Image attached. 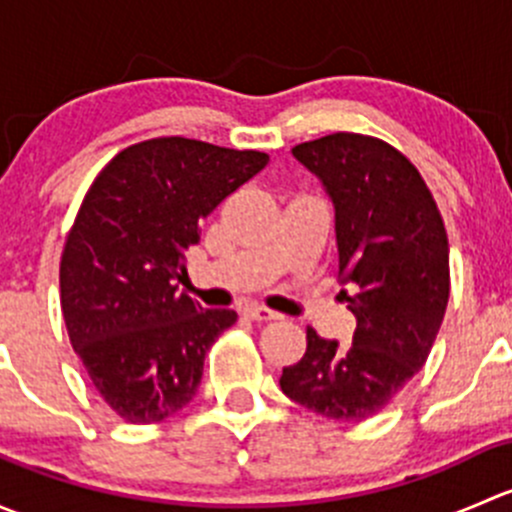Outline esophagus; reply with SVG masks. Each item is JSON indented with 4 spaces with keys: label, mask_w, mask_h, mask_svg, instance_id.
<instances>
[{
    "label": "esophagus",
    "mask_w": 512,
    "mask_h": 512,
    "mask_svg": "<svg viewBox=\"0 0 512 512\" xmlns=\"http://www.w3.org/2000/svg\"><path fill=\"white\" fill-rule=\"evenodd\" d=\"M245 314L252 319V322H272V319H280V314L277 312H272V309L267 307H257V304L245 307Z\"/></svg>",
    "instance_id": "obj_1"
}]
</instances>
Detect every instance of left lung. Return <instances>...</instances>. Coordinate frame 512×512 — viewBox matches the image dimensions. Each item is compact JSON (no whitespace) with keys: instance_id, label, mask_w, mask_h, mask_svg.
I'll return each mask as SVG.
<instances>
[{"instance_id":"1","label":"left lung","mask_w":512,"mask_h":512,"mask_svg":"<svg viewBox=\"0 0 512 512\" xmlns=\"http://www.w3.org/2000/svg\"><path fill=\"white\" fill-rule=\"evenodd\" d=\"M292 156L334 205L342 299L352 347L307 327V352L285 366L282 391L304 409L356 423L379 414L426 364L446 314L451 275L441 213L421 173L389 143L332 133Z\"/></svg>"}]
</instances>
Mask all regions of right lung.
Here are the masks:
<instances>
[{"mask_svg": "<svg viewBox=\"0 0 512 512\" xmlns=\"http://www.w3.org/2000/svg\"><path fill=\"white\" fill-rule=\"evenodd\" d=\"M270 156L193 138L118 153L86 193L61 255V312L91 384L128 423H158L198 394L203 361L237 322L178 282L200 223Z\"/></svg>", "mask_w": 512, "mask_h": 512, "instance_id": "1", "label": "right lung"}]
</instances>
